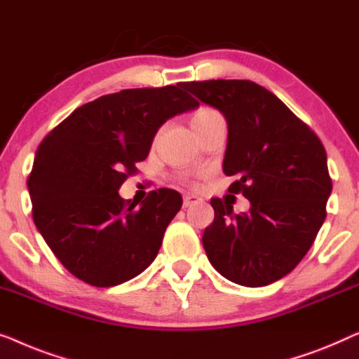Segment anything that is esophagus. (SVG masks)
Here are the masks:
<instances>
[{"label":"esophagus","instance_id":"1","mask_svg":"<svg viewBox=\"0 0 359 359\" xmlns=\"http://www.w3.org/2000/svg\"><path fill=\"white\" fill-rule=\"evenodd\" d=\"M201 198H198L196 195H184V206L185 208H189V206L195 205V203H200Z\"/></svg>","mask_w":359,"mask_h":359}]
</instances>
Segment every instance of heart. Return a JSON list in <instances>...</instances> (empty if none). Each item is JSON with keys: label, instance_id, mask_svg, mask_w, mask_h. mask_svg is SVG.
I'll use <instances>...</instances> for the list:
<instances>
[{"label": "heart", "instance_id": "b5f03b06", "mask_svg": "<svg viewBox=\"0 0 359 359\" xmlns=\"http://www.w3.org/2000/svg\"><path fill=\"white\" fill-rule=\"evenodd\" d=\"M221 118L223 117H221V114L218 112V110L203 107V109L196 110L190 122H191V127L196 128V127H201V125L211 123V122H215V120H221Z\"/></svg>", "mask_w": 359, "mask_h": 359}]
</instances>
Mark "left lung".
Instances as JSON below:
<instances>
[{"label":"left lung","mask_w":359,"mask_h":359,"mask_svg":"<svg viewBox=\"0 0 359 359\" xmlns=\"http://www.w3.org/2000/svg\"><path fill=\"white\" fill-rule=\"evenodd\" d=\"M228 122L223 170L236 175L231 194L250 201L234 215L211 200L213 224L203 247L216 271L237 285L266 286L286 276L324 224L332 179L322 141L269 89L245 79L184 83Z\"/></svg>","instance_id":"obj_1"}]
</instances>
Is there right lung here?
Segmentation results:
<instances>
[{
  "label": "right lung",
  "mask_w": 359,
  "mask_h": 359,
  "mask_svg": "<svg viewBox=\"0 0 359 359\" xmlns=\"http://www.w3.org/2000/svg\"><path fill=\"white\" fill-rule=\"evenodd\" d=\"M198 105L184 83L123 89L81 105L42 140L27 179L34 223L69 273L109 287L153 264L182 196L153 190L136 208L118 189L161 125Z\"/></svg>",
  "instance_id": "right-lung-1"
}]
</instances>
